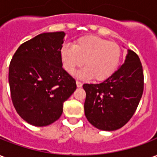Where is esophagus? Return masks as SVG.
<instances>
[{
  "mask_svg": "<svg viewBox=\"0 0 157 157\" xmlns=\"http://www.w3.org/2000/svg\"><path fill=\"white\" fill-rule=\"evenodd\" d=\"M76 86L77 87H82V83L80 82H76Z\"/></svg>",
  "mask_w": 157,
  "mask_h": 157,
  "instance_id": "34e87169",
  "label": "esophagus"
}]
</instances>
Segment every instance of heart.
<instances>
[{
    "label": "heart",
    "instance_id": "1",
    "mask_svg": "<svg viewBox=\"0 0 157 157\" xmlns=\"http://www.w3.org/2000/svg\"><path fill=\"white\" fill-rule=\"evenodd\" d=\"M121 48L118 44L94 35L83 36L73 45L64 44L60 48V59L66 71L72 74L83 65L76 76L80 79L104 81L109 78L118 68Z\"/></svg>",
    "mask_w": 157,
    "mask_h": 157
}]
</instances>
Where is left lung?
<instances>
[{"label":"left lung","instance_id":"1","mask_svg":"<svg viewBox=\"0 0 157 157\" xmlns=\"http://www.w3.org/2000/svg\"><path fill=\"white\" fill-rule=\"evenodd\" d=\"M84 103L87 120L101 130L118 129L134 115L143 93L144 75L141 62L128 49L124 64L98 84H84Z\"/></svg>","mask_w":157,"mask_h":157}]
</instances>
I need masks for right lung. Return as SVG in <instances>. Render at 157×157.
Wrapping results in <instances>:
<instances>
[{
	"instance_id": "add662e5",
	"label": "right lung",
	"mask_w": 157,
	"mask_h": 157,
	"mask_svg": "<svg viewBox=\"0 0 157 157\" xmlns=\"http://www.w3.org/2000/svg\"><path fill=\"white\" fill-rule=\"evenodd\" d=\"M64 32L44 33L20 45L9 66L13 105L20 117L33 126L51 124L63 113V103L76 89L62 67Z\"/></svg>"
}]
</instances>
